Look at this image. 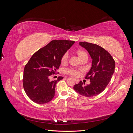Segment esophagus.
Listing matches in <instances>:
<instances>
[{
    "mask_svg": "<svg viewBox=\"0 0 133 133\" xmlns=\"http://www.w3.org/2000/svg\"><path fill=\"white\" fill-rule=\"evenodd\" d=\"M75 81L76 83H78V82H79V80H78V79H75Z\"/></svg>",
    "mask_w": 133,
    "mask_h": 133,
    "instance_id": "obj_1",
    "label": "esophagus"
}]
</instances>
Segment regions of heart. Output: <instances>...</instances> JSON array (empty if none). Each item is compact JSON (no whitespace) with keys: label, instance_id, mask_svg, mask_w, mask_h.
I'll return each mask as SVG.
<instances>
[{"label":"heart","instance_id":"obj_1","mask_svg":"<svg viewBox=\"0 0 133 133\" xmlns=\"http://www.w3.org/2000/svg\"><path fill=\"white\" fill-rule=\"evenodd\" d=\"M76 54L77 55L78 57L80 59V60H83L84 58H88V55L85 51L81 49H78L76 51ZM60 63L62 65H65L68 63V55L66 54H64L60 59ZM81 70L76 69H69L66 70V73L74 77H78L79 76Z\"/></svg>","mask_w":133,"mask_h":133}]
</instances>
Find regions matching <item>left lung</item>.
Wrapping results in <instances>:
<instances>
[{"label": "left lung", "instance_id": "8db88e82", "mask_svg": "<svg viewBox=\"0 0 133 133\" xmlns=\"http://www.w3.org/2000/svg\"><path fill=\"white\" fill-rule=\"evenodd\" d=\"M79 44L89 52L92 60L91 69L85 76L90 84L85 85L80 81L73 88L80 95L91 97L105 90L114 72L115 63L109 52L97 44L87 42H79Z\"/></svg>", "mask_w": 133, "mask_h": 133}]
</instances>
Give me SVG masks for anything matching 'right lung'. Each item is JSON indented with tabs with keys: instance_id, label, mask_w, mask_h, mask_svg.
<instances>
[{
	"instance_id": "1",
	"label": "right lung",
	"mask_w": 133,
	"mask_h": 133,
	"mask_svg": "<svg viewBox=\"0 0 133 133\" xmlns=\"http://www.w3.org/2000/svg\"><path fill=\"white\" fill-rule=\"evenodd\" d=\"M75 42L53 40L32 55L24 69L23 84L26 94L33 102L42 104L54 98L56 84L63 78L50 82L49 77L57 74L60 59Z\"/></svg>"
}]
</instances>
